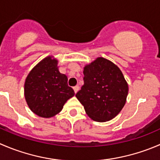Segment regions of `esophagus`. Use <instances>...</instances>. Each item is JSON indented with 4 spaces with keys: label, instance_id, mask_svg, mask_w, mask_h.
Masks as SVG:
<instances>
[{
    "label": "esophagus",
    "instance_id": "obj_1",
    "mask_svg": "<svg viewBox=\"0 0 160 160\" xmlns=\"http://www.w3.org/2000/svg\"><path fill=\"white\" fill-rule=\"evenodd\" d=\"M79 89H80V87H79L78 85L73 87V90H74V92H75V93H77V91H79Z\"/></svg>",
    "mask_w": 160,
    "mask_h": 160
}]
</instances>
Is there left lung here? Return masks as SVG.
Instances as JSON below:
<instances>
[{
  "mask_svg": "<svg viewBox=\"0 0 160 160\" xmlns=\"http://www.w3.org/2000/svg\"><path fill=\"white\" fill-rule=\"evenodd\" d=\"M83 85L76 94L85 112L97 122L113 119L126 103L128 85L121 70L106 58H96L83 69Z\"/></svg>",
  "mask_w": 160,
  "mask_h": 160,
  "instance_id": "left-lung-1",
  "label": "left lung"
}]
</instances>
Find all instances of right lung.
Masks as SVG:
<instances>
[{
    "label": "right lung",
    "mask_w": 160,
    "mask_h": 160,
    "mask_svg": "<svg viewBox=\"0 0 160 160\" xmlns=\"http://www.w3.org/2000/svg\"><path fill=\"white\" fill-rule=\"evenodd\" d=\"M67 81V77L58 70V60L48 56L40 62L25 82V98L31 111L44 118L60 112L68 99L75 94Z\"/></svg>",
    "instance_id": "add662e5"
}]
</instances>
